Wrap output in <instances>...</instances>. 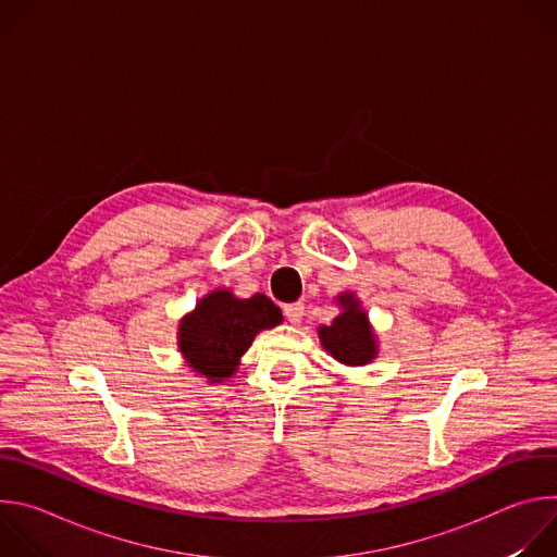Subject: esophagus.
<instances>
[{"label":"esophagus","mask_w":557,"mask_h":557,"mask_svg":"<svg viewBox=\"0 0 557 557\" xmlns=\"http://www.w3.org/2000/svg\"><path fill=\"white\" fill-rule=\"evenodd\" d=\"M284 317L290 322V324H299L301 317H304V304L301 301H295V304H288L284 306Z\"/></svg>","instance_id":"obj_1"}]
</instances>
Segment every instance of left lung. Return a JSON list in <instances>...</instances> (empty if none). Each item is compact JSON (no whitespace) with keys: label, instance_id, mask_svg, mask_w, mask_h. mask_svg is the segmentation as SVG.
I'll return each mask as SVG.
<instances>
[{"label":"left lung","instance_id":"left-lung-1","mask_svg":"<svg viewBox=\"0 0 557 557\" xmlns=\"http://www.w3.org/2000/svg\"><path fill=\"white\" fill-rule=\"evenodd\" d=\"M339 301L346 310L331 326L320 329L322 346L346 366H363L372 361L376 352L366 312L359 310V301L352 299V295H344Z\"/></svg>","mask_w":557,"mask_h":557}]
</instances>
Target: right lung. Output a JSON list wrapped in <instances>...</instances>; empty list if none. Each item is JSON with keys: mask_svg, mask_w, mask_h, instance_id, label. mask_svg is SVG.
I'll return each mask as SVG.
<instances>
[{"mask_svg": "<svg viewBox=\"0 0 557 557\" xmlns=\"http://www.w3.org/2000/svg\"><path fill=\"white\" fill-rule=\"evenodd\" d=\"M280 322L282 312L267 295L235 299L228 290H215L181 322L178 346L196 372L218 383L233 374L260 331Z\"/></svg>", "mask_w": 557, "mask_h": 557, "instance_id": "right-lung-1", "label": "right lung"}]
</instances>
